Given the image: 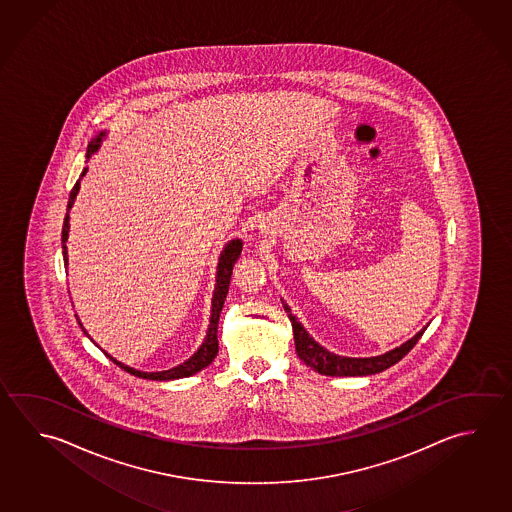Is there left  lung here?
<instances>
[{"mask_svg": "<svg viewBox=\"0 0 512 512\" xmlns=\"http://www.w3.org/2000/svg\"><path fill=\"white\" fill-rule=\"evenodd\" d=\"M282 305H284V311H286L289 320H291V325H293V336H295V349L298 358L302 359L307 367L313 368L314 372H318L322 376H372L377 372H383L386 368L395 365L397 361H401L415 347V343L421 340L422 334L426 331V327H424L413 338L404 341L403 345L388 350L385 354L372 356V358H347V356L334 354L331 350L322 347L309 332L305 331L304 325L298 322V318L291 313V307L284 300H282Z\"/></svg>", "mask_w": 512, "mask_h": 512, "instance_id": "left-lung-1", "label": "left lung"}]
</instances>
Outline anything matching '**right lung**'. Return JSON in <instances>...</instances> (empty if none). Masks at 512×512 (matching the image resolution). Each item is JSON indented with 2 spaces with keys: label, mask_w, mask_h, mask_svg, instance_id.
<instances>
[{
  "label": "right lung",
  "mask_w": 512,
  "mask_h": 512,
  "mask_svg": "<svg viewBox=\"0 0 512 512\" xmlns=\"http://www.w3.org/2000/svg\"><path fill=\"white\" fill-rule=\"evenodd\" d=\"M106 138H108V131H99L95 138H91L88 149H86V162L90 160L93 154L99 151L100 145H102V142H104ZM86 172H88V167L82 169L81 178L73 185L72 192H70V199H68V207H66L63 237H61V243H63L64 268H68V246H66V243H68V235H70V210H72L73 203H75V199H77V194H79V190H81V180L86 176ZM241 252H243V241H241V239H232V241H228V243L225 244L223 252L219 255L216 287H214V296H212V309H210V323H208L207 336H205L203 343L199 345V349L196 350L187 361H183L178 367L162 370V372H144V370H138V368L124 365L122 361H118V359L113 358V356H109L106 350H100H102L113 363H117L118 367L122 368V370H126L129 374H133V376L142 377V379L172 381V379H181V377H190L194 376V374H198L199 370L208 367L217 356V350H219V343H217V323H219V314H221V309H223V305H225L228 287H230V278H232V271H234L235 262L241 257ZM75 316H77V314H75ZM77 322H79V325L82 327L79 316H77ZM82 331L90 338V334H88V331H86L84 327H82Z\"/></svg>",
  "instance_id": "add662e5"
}]
</instances>
